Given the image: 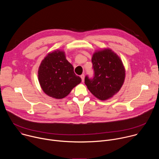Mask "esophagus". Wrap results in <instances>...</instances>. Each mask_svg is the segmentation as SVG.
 I'll return each mask as SVG.
<instances>
[{
    "label": "esophagus",
    "instance_id": "1",
    "mask_svg": "<svg viewBox=\"0 0 159 159\" xmlns=\"http://www.w3.org/2000/svg\"><path fill=\"white\" fill-rule=\"evenodd\" d=\"M80 77H81V79H82V82H84V77H85L84 74H82V75H80Z\"/></svg>",
    "mask_w": 159,
    "mask_h": 159
}]
</instances>
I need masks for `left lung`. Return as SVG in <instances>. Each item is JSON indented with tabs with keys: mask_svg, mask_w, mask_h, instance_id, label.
Returning a JSON list of instances; mask_svg holds the SVG:
<instances>
[{
	"mask_svg": "<svg viewBox=\"0 0 159 159\" xmlns=\"http://www.w3.org/2000/svg\"><path fill=\"white\" fill-rule=\"evenodd\" d=\"M94 76L85 77V84L97 98L106 100L116 94L125 80V70L120 57L109 49L96 52L92 58Z\"/></svg>",
	"mask_w": 159,
	"mask_h": 159,
	"instance_id": "obj_1",
	"label": "left lung"
}]
</instances>
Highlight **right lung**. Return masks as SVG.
<instances>
[{
    "label": "right lung",
    "mask_w": 159,
    "mask_h": 159,
    "mask_svg": "<svg viewBox=\"0 0 159 159\" xmlns=\"http://www.w3.org/2000/svg\"><path fill=\"white\" fill-rule=\"evenodd\" d=\"M38 79L45 94L62 99L80 84L81 78L74 71V67L59 50L49 53L42 61L38 70Z\"/></svg>",
    "instance_id": "right-lung-1"
}]
</instances>
